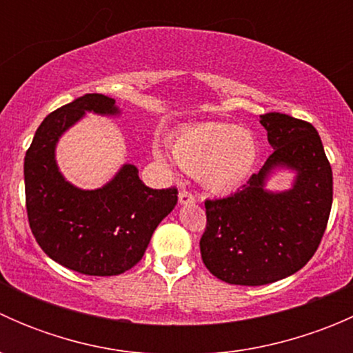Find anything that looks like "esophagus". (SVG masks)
Listing matches in <instances>:
<instances>
[{"mask_svg": "<svg viewBox=\"0 0 353 353\" xmlns=\"http://www.w3.org/2000/svg\"><path fill=\"white\" fill-rule=\"evenodd\" d=\"M179 203L181 205H193L194 203V196L188 191H181L179 193Z\"/></svg>", "mask_w": 353, "mask_h": 353, "instance_id": "34e87169", "label": "esophagus"}]
</instances>
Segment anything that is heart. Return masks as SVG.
Instances as JSON below:
<instances>
[{
	"label": "heart",
	"mask_w": 353,
	"mask_h": 353,
	"mask_svg": "<svg viewBox=\"0 0 353 353\" xmlns=\"http://www.w3.org/2000/svg\"><path fill=\"white\" fill-rule=\"evenodd\" d=\"M170 154L198 183L213 194H230L244 186L258 162L254 134L227 123H198L183 128L170 138ZM167 163V154L155 150Z\"/></svg>",
	"instance_id": "heart-1"
}]
</instances>
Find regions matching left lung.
I'll list each match as a JSON object with an SVG mask.
<instances>
[{
  "mask_svg": "<svg viewBox=\"0 0 353 353\" xmlns=\"http://www.w3.org/2000/svg\"><path fill=\"white\" fill-rule=\"evenodd\" d=\"M273 154L243 190L206 199L201 258L212 275L232 285H266L294 275L318 249L333 203V174L312 124L282 112L259 116ZM280 172L287 190H270Z\"/></svg>",
  "mask_w": 353,
  "mask_h": 353,
  "instance_id": "1",
  "label": "left lung"
}]
</instances>
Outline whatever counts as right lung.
Listing matches in <instances>:
<instances>
[{
	"label": "right lung",
	"instance_id": "right-lung-1",
	"mask_svg": "<svg viewBox=\"0 0 353 353\" xmlns=\"http://www.w3.org/2000/svg\"><path fill=\"white\" fill-rule=\"evenodd\" d=\"M87 112L123 116L112 97L87 94L42 121L23 162L27 215L49 258L83 275L114 276L143 258L152 234L176 206L177 190L145 186L133 163H123L95 190L71 184L59 169L56 148Z\"/></svg>",
	"mask_w": 353,
	"mask_h": 353
}]
</instances>
